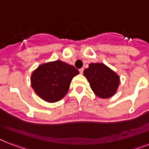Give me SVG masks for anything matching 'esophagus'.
<instances>
[{"mask_svg":"<svg viewBox=\"0 0 149 149\" xmlns=\"http://www.w3.org/2000/svg\"><path fill=\"white\" fill-rule=\"evenodd\" d=\"M79 72L81 73V74H83V72H84V69H83V68H81V69H79Z\"/></svg>","mask_w":149,"mask_h":149,"instance_id":"esophagus-1","label":"esophagus"}]
</instances>
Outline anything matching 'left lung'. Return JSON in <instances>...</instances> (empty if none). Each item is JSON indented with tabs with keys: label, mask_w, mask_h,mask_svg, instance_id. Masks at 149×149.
Here are the masks:
<instances>
[{
	"label": "left lung",
	"mask_w": 149,
	"mask_h": 149,
	"mask_svg": "<svg viewBox=\"0 0 149 149\" xmlns=\"http://www.w3.org/2000/svg\"><path fill=\"white\" fill-rule=\"evenodd\" d=\"M92 91L100 98H109L118 90L120 78L104 63H91L84 71Z\"/></svg>",
	"instance_id": "left-lung-1"
}]
</instances>
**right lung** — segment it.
Instances as JSON below:
<instances>
[{
  "label": "right lung",
  "instance_id": "right-lung-1",
  "mask_svg": "<svg viewBox=\"0 0 149 149\" xmlns=\"http://www.w3.org/2000/svg\"><path fill=\"white\" fill-rule=\"evenodd\" d=\"M73 65L56 60L39 65L31 74V86L37 95L49 103L57 102L67 93L71 80L79 74Z\"/></svg>",
  "mask_w": 149,
  "mask_h": 149
}]
</instances>
